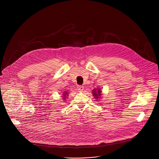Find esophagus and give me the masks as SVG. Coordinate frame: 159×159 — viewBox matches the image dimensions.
<instances>
[{"label":"esophagus","instance_id":"1","mask_svg":"<svg viewBox=\"0 0 159 159\" xmlns=\"http://www.w3.org/2000/svg\"><path fill=\"white\" fill-rule=\"evenodd\" d=\"M77 90H79V91H82L84 90V86L82 85H78L77 86Z\"/></svg>","mask_w":159,"mask_h":159}]
</instances>
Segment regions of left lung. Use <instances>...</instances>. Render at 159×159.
<instances>
[{"label": "left lung", "instance_id": "left-lung-1", "mask_svg": "<svg viewBox=\"0 0 159 159\" xmlns=\"http://www.w3.org/2000/svg\"><path fill=\"white\" fill-rule=\"evenodd\" d=\"M93 94L94 95V96H95L96 99L99 98L100 96L101 95V90L100 89H98V90L94 89V90H93Z\"/></svg>", "mask_w": 159, "mask_h": 159}]
</instances>
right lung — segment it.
<instances>
[{"label": "right lung", "mask_w": 159, "mask_h": 159, "mask_svg": "<svg viewBox=\"0 0 159 159\" xmlns=\"http://www.w3.org/2000/svg\"><path fill=\"white\" fill-rule=\"evenodd\" d=\"M68 94L67 93H64V94H63V95H64V96H63V99H65L66 96V94Z\"/></svg>", "instance_id": "obj_1"}]
</instances>
